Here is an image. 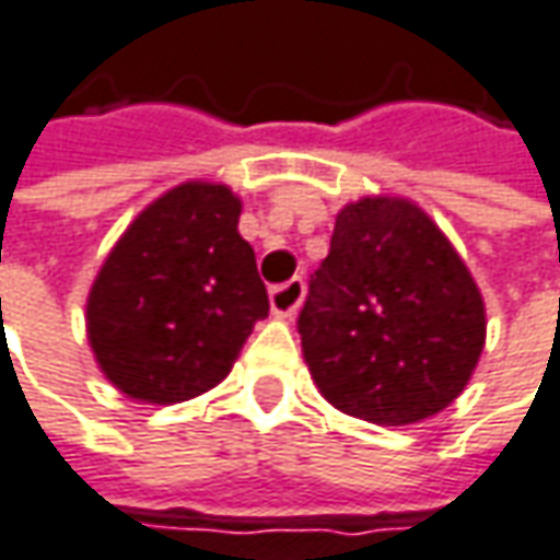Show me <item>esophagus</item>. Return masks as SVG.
Segmentation results:
<instances>
[{"label": "esophagus", "instance_id": "obj_1", "mask_svg": "<svg viewBox=\"0 0 560 560\" xmlns=\"http://www.w3.org/2000/svg\"><path fill=\"white\" fill-rule=\"evenodd\" d=\"M304 279H288L276 284L272 291H269V306H272V316H279V319H291L294 313H298V306L304 301Z\"/></svg>", "mask_w": 560, "mask_h": 560}]
</instances>
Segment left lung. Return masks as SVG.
Here are the masks:
<instances>
[{"label": "left lung", "mask_w": 560, "mask_h": 560, "mask_svg": "<svg viewBox=\"0 0 560 560\" xmlns=\"http://www.w3.org/2000/svg\"><path fill=\"white\" fill-rule=\"evenodd\" d=\"M310 373L338 410L420 423L467 385L486 341L479 288L423 209L366 197L338 212L298 316Z\"/></svg>", "instance_id": "8db88e82"}]
</instances>
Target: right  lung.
<instances>
[{"instance_id": "add662e5", "label": "right lung", "mask_w": 560, "mask_h": 560, "mask_svg": "<svg viewBox=\"0 0 560 560\" xmlns=\"http://www.w3.org/2000/svg\"><path fill=\"white\" fill-rule=\"evenodd\" d=\"M229 187L187 182L135 219L93 281L86 331L115 388L178 404L229 376L269 294Z\"/></svg>"}]
</instances>
